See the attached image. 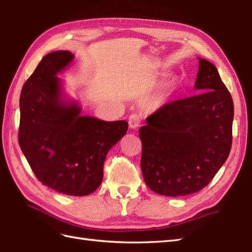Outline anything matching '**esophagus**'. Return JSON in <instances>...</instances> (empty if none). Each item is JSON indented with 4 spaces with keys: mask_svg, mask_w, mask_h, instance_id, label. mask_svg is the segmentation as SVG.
Wrapping results in <instances>:
<instances>
[{
    "mask_svg": "<svg viewBox=\"0 0 252 252\" xmlns=\"http://www.w3.org/2000/svg\"><path fill=\"white\" fill-rule=\"evenodd\" d=\"M140 120H142V118L138 114H132L128 117V126L131 128H136L140 125Z\"/></svg>",
    "mask_w": 252,
    "mask_h": 252,
    "instance_id": "esophagus-1",
    "label": "esophagus"
}]
</instances>
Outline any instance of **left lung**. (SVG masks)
Instances as JSON below:
<instances>
[{"label": "left lung", "mask_w": 252, "mask_h": 252, "mask_svg": "<svg viewBox=\"0 0 252 252\" xmlns=\"http://www.w3.org/2000/svg\"><path fill=\"white\" fill-rule=\"evenodd\" d=\"M198 60L194 87L201 92L163 105L139 128L144 180L158 194L198 192L230 155L233 99L217 67Z\"/></svg>", "instance_id": "obj_1"}]
</instances>
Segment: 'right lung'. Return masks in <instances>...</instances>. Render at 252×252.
<instances>
[{
  "mask_svg": "<svg viewBox=\"0 0 252 252\" xmlns=\"http://www.w3.org/2000/svg\"><path fill=\"white\" fill-rule=\"evenodd\" d=\"M73 59L66 50L50 52L23 85L18 140L40 183L63 194L83 196L101 185L107 153L128 125L80 116L77 104L63 101L57 74Z\"/></svg>",
  "mask_w": 252,
  "mask_h": 252,
  "instance_id": "right-lung-1",
  "label": "right lung"
}]
</instances>
